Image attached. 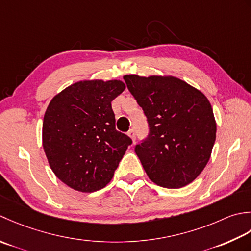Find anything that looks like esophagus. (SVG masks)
<instances>
[{
  "label": "esophagus",
  "instance_id": "34e87169",
  "mask_svg": "<svg viewBox=\"0 0 251 251\" xmlns=\"http://www.w3.org/2000/svg\"><path fill=\"white\" fill-rule=\"evenodd\" d=\"M127 135H129V137L132 140L133 143L135 142V131L134 130L131 129L129 132H127Z\"/></svg>",
  "mask_w": 251,
  "mask_h": 251
}]
</instances>
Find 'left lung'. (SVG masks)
I'll return each mask as SVG.
<instances>
[{
  "label": "left lung",
  "instance_id": "8db88e82",
  "mask_svg": "<svg viewBox=\"0 0 251 251\" xmlns=\"http://www.w3.org/2000/svg\"><path fill=\"white\" fill-rule=\"evenodd\" d=\"M124 79L150 124V135L135 147L148 177L166 188H181L210 159L217 122L201 91L173 75H126Z\"/></svg>",
  "mask_w": 251,
  "mask_h": 251
}]
</instances>
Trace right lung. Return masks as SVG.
Masks as SVG:
<instances>
[{"label":"right lung","mask_w":251,"mask_h":251,"mask_svg":"<svg viewBox=\"0 0 251 251\" xmlns=\"http://www.w3.org/2000/svg\"><path fill=\"white\" fill-rule=\"evenodd\" d=\"M121 80H81L56 94L43 119L42 144L54 175L70 188L92 193L108 184L132 141L116 130L111 101Z\"/></svg>","instance_id":"obj_1"}]
</instances>
